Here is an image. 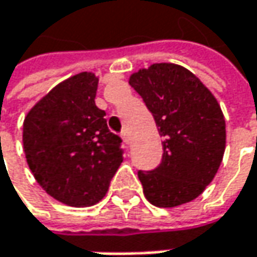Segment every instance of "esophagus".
I'll return each mask as SVG.
<instances>
[{
	"instance_id": "34e87169",
	"label": "esophagus",
	"mask_w": 257,
	"mask_h": 257,
	"mask_svg": "<svg viewBox=\"0 0 257 257\" xmlns=\"http://www.w3.org/2000/svg\"><path fill=\"white\" fill-rule=\"evenodd\" d=\"M121 139H122V142H124L125 145H128V143H130V137H128V133H127L125 130H124V132L121 133Z\"/></svg>"
}]
</instances>
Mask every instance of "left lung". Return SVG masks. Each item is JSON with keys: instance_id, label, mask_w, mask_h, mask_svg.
Segmentation results:
<instances>
[{"instance_id": "obj_1", "label": "left lung", "mask_w": 257, "mask_h": 257, "mask_svg": "<svg viewBox=\"0 0 257 257\" xmlns=\"http://www.w3.org/2000/svg\"><path fill=\"white\" fill-rule=\"evenodd\" d=\"M128 84L143 98L163 137L161 165L139 171L150 204L172 208L204 192L225 150V120L211 91L191 71L153 63L135 72Z\"/></svg>"}]
</instances>
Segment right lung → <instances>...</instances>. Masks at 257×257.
Returning <instances> with one entry per match:
<instances>
[{"label":"right lung","instance_id":"obj_1","mask_svg":"<svg viewBox=\"0 0 257 257\" xmlns=\"http://www.w3.org/2000/svg\"><path fill=\"white\" fill-rule=\"evenodd\" d=\"M96 88L95 73L73 75L46 94L23 124V148L37 184L69 207L104 198L122 162L121 139L95 105Z\"/></svg>","mask_w":257,"mask_h":257}]
</instances>
